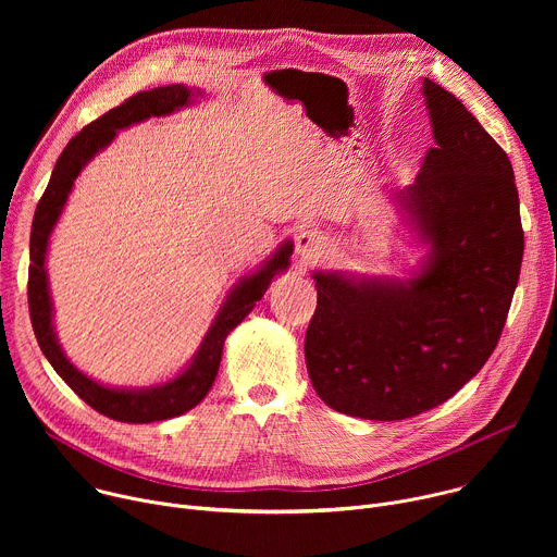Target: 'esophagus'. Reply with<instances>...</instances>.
Listing matches in <instances>:
<instances>
[{"label": "esophagus", "mask_w": 557, "mask_h": 557, "mask_svg": "<svg viewBox=\"0 0 557 557\" xmlns=\"http://www.w3.org/2000/svg\"><path fill=\"white\" fill-rule=\"evenodd\" d=\"M326 251V240L324 237L312 231V228H306L297 235V243H295V253H297V260L301 264H308L312 260H320Z\"/></svg>", "instance_id": "1"}]
</instances>
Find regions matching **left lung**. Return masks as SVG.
Returning <instances> with one entry per match:
<instances>
[{"mask_svg": "<svg viewBox=\"0 0 557 557\" xmlns=\"http://www.w3.org/2000/svg\"><path fill=\"white\" fill-rule=\"evenodd\" d=\"M434 147L392 205L428 256L406 280L312 271L306 368L348 417L404 421L454 396L492 357L518 286L524 233L509 156L423 78Z\"/></svg>", "mask_w": 557, "mask_h": 557, "instance_id": "8db88e82", "label": "left lung"}]
</instances>
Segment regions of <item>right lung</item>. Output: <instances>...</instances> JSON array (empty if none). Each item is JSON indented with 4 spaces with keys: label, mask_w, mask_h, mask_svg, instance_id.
Instances as JSON below:
<instances>
[{
    "label": "right lung",
    "mask_w": 557,
    "mask_h": 557,
    "mask_svg": "<svg viewBox=\"0 0 557 557\" xmlns=\"http://www.w3.org/2000/svg\"><path fill=\"white\" fill-rule=\"evenodd\" d=\"M196 97H202V92L196 88H187L183 84L153 88V90L134 95L119 108L110 110L108 114H103L101 119L84 127L61 151L33 220L28 306H30V322H33L37 344L46 355V359L50 361V366L57 370V374L78 396H82L90 408L121 423L168 421L196 408L215 381L220 359H222V348L228 333L256 308V301L262 299L271 282L290 267L293 240H284L275 249V253L260 264V269L245 275L228 290L196 355L170 381L156 383L149 387H112L95 381L92 376L78 370L74 363H70V359L65 357L52 324L54 310H52V297L48 286L46 256H48L50 235L54 231L57 220L61 218V211L67 202V196L74 187L76 176L82 174V170L101 149H106L114 140L119 129H125L151 116H168L181 108L191 106Z\"/></svg>",
    "instance_id": "1"
}]
</instances>
